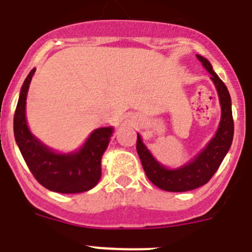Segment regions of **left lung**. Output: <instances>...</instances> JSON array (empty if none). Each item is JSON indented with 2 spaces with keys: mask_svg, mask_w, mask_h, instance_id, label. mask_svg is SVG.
I'll list each match as a JSON object with an SVG mask.
<instances>
[{
  "mask_svg": "<svg viewBox=\"0 0 252 252\" xmlns=\"http://www.w3.org/2000/svg\"><path fill=\"white\" fill-rule=\"evenodd\" d=\"M197 59L202 62L203 67L211 73V79L218 92L220 101L221 116L217 133L211 139L205 149L186 165L179 169H166L154 159L151 152L142 142L141 136L137 133V153L141 159L142 166L147 178L161 190L169 192H184L195 190L203 186L211 180L212 176L218 170L224 157L228 153L234 136V120L231 114V99L226 86L217 76L207 59L197 55Z\"/></svg>",
  "mask_w": 252,
  "mask_h": 252,
  "instance_id": "left-lung-1",
  "label": "left lung"
}]
</instances>
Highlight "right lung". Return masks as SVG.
I'll return each mask as SVG.
<instances>
[{
    "mask_svg": "<svg viewBox=\"0 0 252 252\" xmlns=\"http://www.w3.org/2000/svg\"><path fill=\"white\" fill-rule=\"evenodd\" d=\"M31 71L21 89L14 113L13 129L22 156L34 178L47 190L60 193H79L93 189L101 176V157L110 142L113 127L94 129L78 152L61 154L51 151L32 134L27 125L26 103Z\"/></svg>",
    "mask_w": 252,
    "mask_h": 252,
    "instance_id": "add662e5",
    "label": "right lung"
}]
</instances>
